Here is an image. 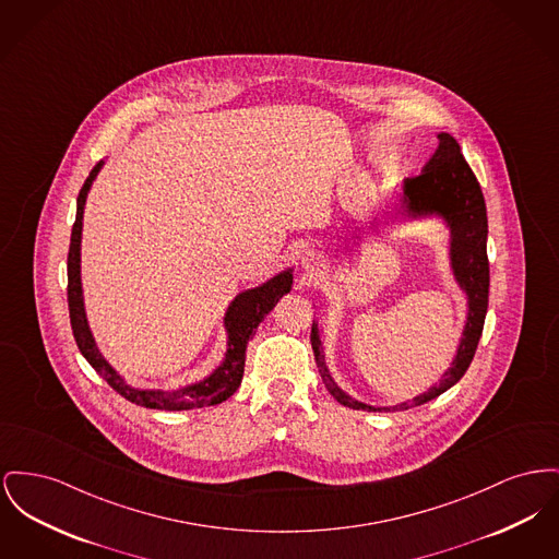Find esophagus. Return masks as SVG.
Listing matches in <instances>:
<instances>
[{
	"instance_id": "34e87169",
	"label": "esophagus",
	"mask_w": 559,
	"mask_h": 559,
	"mask_svg": "<svg viewBox=\"0 0 559 559\" xmlns=\"http://www.w3.org/2000/svg\"><path fill=\"white\" fill-rule=\"evenodd\" d=\"M317 262H319V258H317L314 253H306V258H304V265H306V267H314Z\"/></svg>"
}]
</instances>
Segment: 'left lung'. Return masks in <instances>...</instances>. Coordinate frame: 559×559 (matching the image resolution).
<instances>
[{"label":"left lung","mask_w":559,"mask_h":559,"mask_svg":"<svg viewBox=\"0 0 559 559\" xmlns=\"http://www.w3.org/2000/svg\"><path fill=\"white\" fill-rule=\"evenodd\" d=\"M403 194H405V206L409 211L439 213L448 219L452 230V267L459 278L460 287L468 296V317L460 340L459 355L452 362V367L445 371V376L439 380V384L432 386L428 393L412 399L409 403H401L394 407H371L340 391L333 378L329 376L325 359L321 355L319 329L312 325L310 342H312L314 359H317L319 373L323 378V384L335 401L353 409L405 412L437 399L439 394L452 389L466 373L484 331L488 294H490V262H488V247H486L488 213H486V200L481 194L479 181L471 170V166L466 165V160L462 158L459 141L452 134L448 132L439 134L437 152L432 154V158L428 160L420 175L405 179Z\"/></svg>","instance_id":"8db88e82"}]
</instances>
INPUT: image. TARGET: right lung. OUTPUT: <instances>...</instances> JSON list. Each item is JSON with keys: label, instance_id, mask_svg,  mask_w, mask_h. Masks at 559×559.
<instances>
[{"label": "right lung", "instance_id": "1", "mask_svg": "<svg viewBox=\"0 0 559 559\" xmlns=\"http://www.w3.org/2000/svg\"><path fill=\"white\" fill-rule=\"evenodd\" d=\"M100 165L95 166L84 181L80 197H78V213H75V224L71 230V242H69V253H67V304H69V321L73 329L75 344L84 359L93 365V369L99 373L100 378L116 391L129 399L131 403H136L141 407L150 409H166V412H181V409H197V407H206V405H217L226 401L234 391L240 386L242 371H245V350L247 344L253 340L255 331L260 328L265 314L276 306V301L292 292L294 276L292 272H283L267 281L262 287L245 292L231 301L226 314V328L230 333L228 342V355L224 365L209 376L204 382L188 386L177 393H163V391H134L124 380L109 367L95 346V340L91 335V329L86 323L84 314V299H82V283H80V240H82V217H84V202L86 194L91 190L93 179L97 177Z\"/></svg>", "mask_w": 559, "mask_h": 559}]
</instances>
